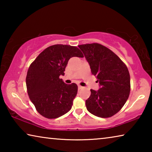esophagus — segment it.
Masks as SVG:
<instances>
[{
	"mask_svg": "<svg viewBox=\"0 0 152 152\" xmlns=\"http://www.w3.org/2000/svg\"><path fill=\"white\" fill-rule=\"evenodd\" d=\"M78 88L79 90H80V89H82V88H83V87H82V86H80V85H78Z\"/></svg>",
	"mask_w": 152,
	"mask_h": 152,
	"instance_id": "obj_1",
	"label": "esophagus"
}]
</instances>
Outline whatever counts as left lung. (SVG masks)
<instances>
[{
    "label": "left lung",
    "mask_w": 152,
    "mask_h": 152,
    "mask_svg": "<svg viewBox=\"0 0 152 152\" xmlns=\"http://www.w3.org/2000/svg\"><path fill=\"white\" fill-rule=\"evenodd\" d=\"M88 61L100 88L91 89L86 109L95 116L108 118L116 114L127 101L131 89L127 67L114 52L99 43L78 45Z\"/></svg>",
    "instance_id": "1"
}]
</instances>
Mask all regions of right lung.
Here are the masks:
<instances>
[{"label": "right lung", "mask_w": 152, "mask_h": 152, "mask_svg": "<svg viewBox=\"0 0 152 152\" xmlns=\"http://www.w3.org/2000/svg\"><path fill=\"white\" fill-rule=\"evenodd\" d=\"M72 57L84 56L75 46L53 45L43 50L28 69V95L37 111L48 119L62 116L72 106L78 86L75 83L67 84L60 78Z\"/></svg>", "instance_id": "1"}]
</instances>
